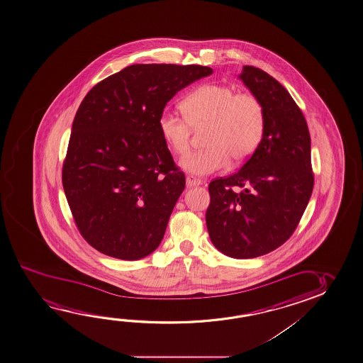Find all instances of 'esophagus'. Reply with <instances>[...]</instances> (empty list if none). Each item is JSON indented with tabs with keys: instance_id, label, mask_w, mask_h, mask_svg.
Listing matches in <instances>:
<instances>
[{
	"instance_id": "obj_1",
	"label": "esophagus",
	"mask_w": 363,
	"mask_h": 363,
	"mask_svg": "<svg viewBox=\"0 0 363 363\" xmlns=\"http://www.w3.org/2000/svg\"><path fill=\"white\" fill-rule=\"evenodd\" d=\"M200 184H202V181L195 177V176H187V177H186V186H187L189 189L196 187V186H200Z\"/></svg>"
}]
</instances>
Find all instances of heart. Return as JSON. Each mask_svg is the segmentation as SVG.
I'll list each match as a JSON object with an SVG mask.
<instances>
[{
  "label": "heart",
  "instance_id": "obj_1",
  "mask_svg": "<svg viewBox=\"0 0 363 363\" xmlns=\"http://www.w3.org/2000/svg\"><path fill=\"white\" fill-rule=\"evenodd\" d=\"M184 115L163 111L158 128L169 150L184 156L189 150L192 128L207 126V147L182 158L181 166L189 174L207 176L242 162L252 155L262 140L266 115L262 102L250 92L237 94L223 84H206L182 101Z\"/></svg>",
  "mask_w": 363,
  "mask_h": 363
}]
</instances>
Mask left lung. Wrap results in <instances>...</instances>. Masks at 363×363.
<instances>
[{"mask_svg":"<svg viewBox=\"0 0 363 363\" xmlns=\"http://www.w3.org/2000/svg\"><path fill=\"white\" fill-rule=\"evenodd\" d=\"M264 107L256 151L236 174L211 181L206 225L215 247L233 258L274 251L292 236L313 189L305 116L277 79L243 66L238 76Z\"/></svg>","mask_w":363,"mask_h":363,"instance_id":"8db88e82","label":"left lung"}]
</instances>
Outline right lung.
Listing matches in <instances>:
<instances>
[{"mask_svg":"<svg viewBox=\"0 0 363 363\" xmlns=\"http://www.w3.org/2000/svg\"><path fill=\"white\" fill-rule=\"evenodd\" d=\"M212 72L200 65H132L81 102L62 184L79 233L97 251L136 261L160 246L186 179L158 120L179 89Z\"/></svg>","mask_w":363,"mask_h":363,"instance_id":"right-lung-1","label":"right lung"}]
</instances>
